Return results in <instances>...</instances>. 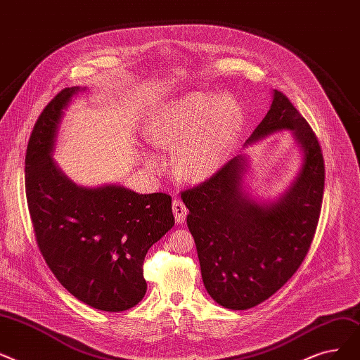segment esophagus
Masks as SVG:
<instances>
[{
    "mask_svg": "<svg viewBox=\"0 0 360 360\" xmlns=\"http://www.w3.org/2000/svg\"><path fill=\"white\" fill-rule=\"evenodd\" d=\"M187 212H189V211H187L186 205L181 200H174L173 202V214H174V218H176L177 224H183Z\"/></svg>",
    "mask_w": 360,
    "mask_h": 360,
    "instance_id": "obj_1",
    "label": "esophagus"
}]
</instances>
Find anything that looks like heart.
Wrapping results in <instances>:
<instances>
[{"instance_id": "heart-1", "label": "heart", "mask_w": 360, "mask_h": 360, "mask_svg": "<svg viewBox=\"0 0 360 360\" xmlns=\"http://www.w3.org/2000/svg\"><path fill=\"white\" fill-rule=\"evenodd\" d=\"M243 111L227 94L192 92L161 104L146 124L148 141L162 149H176L180 177L200 181L224 164L243 127ZM143 164L161 173L165 160L155 152H142Z\"/></svg>"}]
</instances>
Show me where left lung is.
I'll return each mask as SVG.
<instances>
[{
  "mask_svg": "<svg viewBox=\"0 0 360 360\" xmlns=\"http://www.w3.org/2000/svg\"><path fill=\"white\" fill-rule=\"evenodd\" d=\"M271 107L245 146L288 130L300 167L274 199L248 192V153L208 181L181 193L198 250L203 285L221 306L246 311L280 290L303 262L316 230L323 195V158L312 129L288 98L274 89Z\"/></svg>",
  "mask_w": 360,
  "mask_h": 360,
  "instance_id": "8db88e82",
  "label": "left lung"
}]
</instances>
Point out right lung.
Segmentation results:
<instances>
[{"label":"right lung","instance_id":"add662e5","mask_svg":"<svg viewBox=\"0 0 360 360\" xmlns=\"http://www.w3.org/2000/svg\"><path fill=\"white\" fill-rule=\"evenodd\" d=\"M84 89H63L33 127L25 161L27 207L39 250L61 285L95 309L122 312L143 299L145 256L173 229L174 217L165 193L80 186L57 165L64 112Z\"/></svg>","mask_w":360,"mask_h":360}]
</instances>
